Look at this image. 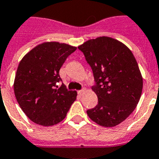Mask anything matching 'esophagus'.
<instances>
[{
    "label": "esophagus",
    "instance_id": "34e87169",
    "mask_svg": "<svg viewBox=\"0 0 159 159\" xmlns=\"http://www.w3.org/2000/svg\"><path fill=\"white\" fill-rule=\"evenodd\" d=\"M84 89H81V90H79L78 91V93L79 94H80V95H82V94H83L84 93Z\"/></svg>",
    "mask_w": 159,
    "mask_h": 159
}]
</instances>
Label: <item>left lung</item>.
Segmentation results:
<instances>
[{
  "mask_svg": "<svg viewBox=\"0 0 159 159\" xmlns=\"http://www.w3.org/2000/svg\"><path fill=\"white\" fill-rule=\"evenodd\" d=\"M78 48L93 70L92 90L98 97V104L87 114L100 126H116L132 114L141 97L143 77L136 59L124 44L108 36Z\"/></svg>",
  "mask_w": 159,
  "mask_h": 159,
  "instance_id": "8db88e82",
  "label": "left lung"
}]
</instances>
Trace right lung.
Returning a JSON list of instances; mask_svg holds the SVG:
<instances>
[{
  "mask_svg": "<svg viewBox=\"0 0 159 159\" xmlns=\"http://www.w3.org/2000/svg\"><path fill=\"white\" fill-rule=\"evenodd\" d=\"M76 47L60 42H44L20 60L14 92L20 109L31 121L52 126L65 119L77 92L68 90L59 75L61 66Z\"/></svg>",
  "mask_w": 159,
  "mask_h": 159,
  "instance_id": "add662e5",
  "label": "right lung"
}]
</instances>
